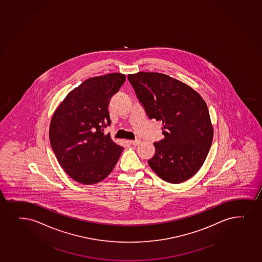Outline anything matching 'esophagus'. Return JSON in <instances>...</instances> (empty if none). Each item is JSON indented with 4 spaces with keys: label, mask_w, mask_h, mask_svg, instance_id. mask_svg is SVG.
I'll return each instance as SVG.
<instances>
[{
    "label": "esophagus",
    "mask_w": 262,
    "mask_h": 262,
    "mask_svg": "<svg viewBox=\"0 0 262 262\" xmlns=\"http://www.w3.org/2000/svg\"><path fill=\"white\" fill-rule=\"evenodd\" d=\"M129 143L132 144V145H139L140 143H141V140L140 139H136V140H132V141H129Z\"/></svg>",
    "instance_id": "esophagus-1"
}]
</instances>
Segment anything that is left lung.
Masks as SVG:
<instances>
[{"mask_svg": "<svg viewBox=\"0 0 262 262\" xmlns=\"http://www.w3.org/2000/svg\"><path fill=\"white\" fill-rule=\"evenodd\" d=\"M150 119L160 121L165 138L155 142L148 164L169 183H181L203 166L213 140V126L203 97L187 84L160 73L129 74Z\"/></svg>", "mask_w": 262, "mask_h": 262, "instance_id": "1", "label": "left lung"}]
</instances>
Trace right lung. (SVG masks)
Listing matches in <instances>:
<instances>
[{
	"label": "right lung",
	"instance_id": "obj_1",
	"mask_svg": "<svg viewBox=\"0 0 262 262\" xmlns=\"http://www.w3.org/2000/svg\"><path fill=\"white\" fill-rule=\"evenodd\" d=\"M125 81L118 73L84 80L68 94L50 123L49 139L59 165L81 184H96L111 173L123 147L104 128L111 123V98Z\"/></svg>",
	"mask_w": 262,
	"mask_h": 262
}]
</instances>
